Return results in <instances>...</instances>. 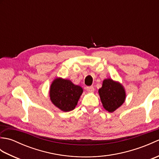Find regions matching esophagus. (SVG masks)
Masks as SVG:
<instances>
[{"label": "esophagus", "instance_id": "1", "mask_svg": "<svg viewBox=\"0 0 159 159\" xmlns=\"http://www.w3.org/2000/svg\"><path fill=\"white\" fill-rule=\"evenodd\" d=\"M86 89L88 92H93L94 90H95L93 87H87Z\"/></svg>", "mask_w": 159, "mask_h": 159}]
</instances>
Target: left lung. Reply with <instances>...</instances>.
I'll list each match as a JSON object with an SVG mask.
<instances>
[{
  "label": "left lung",
  "mask_w": 159,
  "mask_h": 159,
  "mask_svg": "<svg viewBox=\"0 0 159 159\" xmlns=\"http://www.w3.org/2000/svg\"><path fill=\"white\" fill-rule=\"evenodd\" d=\"M98 93L104 108L110 113L119 108L126 98L122 85L111 79L104 80L102 87L98 90Z\"/></svg>",
  "instance_id": "1"
}]
</instances>
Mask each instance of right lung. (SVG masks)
<instances>
[{
    "label": "right lung",
    "mask_w": 159,
    "mask_h": 159,
    "mask_svg": "<svg viewBox=\"0 0 159 159\" xmlns=\"http://www.w3.org/2000/svg\"><path fill=\"white\" fill-rule=\"evenodd\" d=\"M82 93V87L74 85L70 80L61 78L54 80L50 89L52 102L65 112L72 111L75 108Z\"/></svg>",
    "instance_id": "add662e5"
}]
</instances>
